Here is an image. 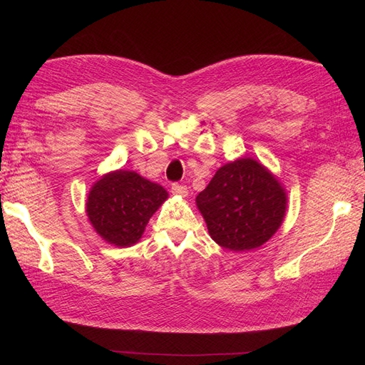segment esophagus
I'll return each instance as SVG.
<instances>
[{
    "instance_id": "1",
    "label": "esophagus",
    "mask_w": 365,
    "mask_h": 365,
    "mask_svg": "<svg viewBox=\"0 0 365 365\" xmlns=\"http://www.w3.org/2000/svg\"><path fill=\"white\" fill-rule=\"evenodd\" d=\"M172 193L185 197L187 195H189V189H187V185H184V184H172Z\"/></svg>"
}]
</instances>
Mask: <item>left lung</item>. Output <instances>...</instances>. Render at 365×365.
I'll return each instance as SVG.
<instances>
[{
    "instance_id": "1",
    "label": "left lung",
    "mask_w": 365,
    "mask_h": 365,
    "mask_svg": "<svg viewBox=\"0 0 365 365\" xmlns=\"http://www.w3.org/2000/svg\"><path fill=\"white\" fill-rule=\"evenodd\" d=\"M208 233L230 251H248L269 240L283 222L288 196L257 160L224 164L196 196Z\"/></svg>"
}]
</instances>
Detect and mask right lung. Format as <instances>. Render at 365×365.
Returning <instances> with one entry per match:
<instances>
[{
    "label": "right lung",
    "instance_id": "obj_1",
    "mask_svg": "<svg viewBox=\"0 0 365 365\" xmlns=\"http://www.w3.org/2000/svg\"><path fill=\"white\" fill-rule=\"evenodd\" d=\"M168 197L160 184L120 169L94 182L88 193L86 216L108 244L130 247L141 239L149 219Z\"/></svg>",
    "mask_w": 365,
    "mask_h": 365
}]
</instances>
